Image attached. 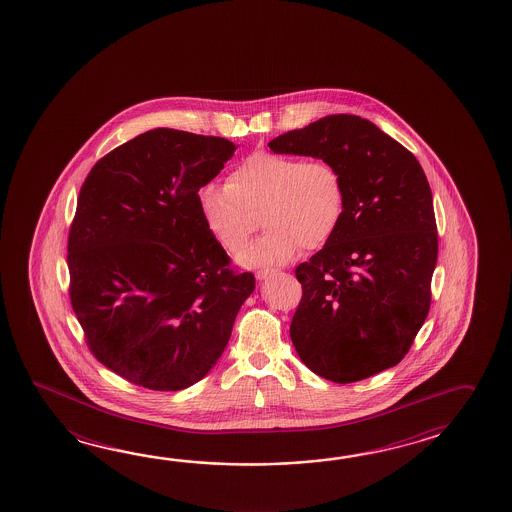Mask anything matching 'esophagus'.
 Returning a JSON list of instances; mask_svg holds the SVG:
<instances>
[{
	"label": "esophagus",
	"instance_id": "esophagus-1",
	"mask_svg": "<svg viewBox=\"0 0 512 512\" xmlns=\"http://www.w3.org/2000/svg\"><path fill=\"white\" fill-rule=\"evenodd\" d=\"M278 271H274V269H261V271L256 272V278L258 280H267V278H271V276H276Z\"/></svg>",
	"mask_w": 512,
	"mask_h": 512
}]
</instances>
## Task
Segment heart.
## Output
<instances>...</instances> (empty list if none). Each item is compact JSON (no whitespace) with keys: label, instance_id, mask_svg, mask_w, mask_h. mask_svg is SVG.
Masks as SVG:
<instances>
[{"label":"heart","instance_id":"heart-1","mask_svg":"<svg viewBox=\"0 0 512 512\" xmlns=\"http://www.w3.org/2000/svg\"><path fill=\"white\" fill-rule=\"evenodd\" d=\"M345 180L329 160H303L252 152L232 169L227 183L209 181L198 191L201 220L221 247L238 252L260 229L269 231L241 252L249 267L280 265L303 249L325 247L345 214Z\"/></svg>","mask_w":512,"mask_h":512}]
</instances>
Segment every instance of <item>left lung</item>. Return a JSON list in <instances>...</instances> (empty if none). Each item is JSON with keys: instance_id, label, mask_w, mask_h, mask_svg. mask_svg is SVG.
<instances>
[{"instance_id": "left-lung-1", "label": "left lung", "mask_w": 512, "mask_h": 512, "mask_svg": "<svg viewBox=\"0 0 512 512\" xmlns=\"http://www.w3.org/2000/svg\"><path fill=\"white\" fill-rule=\"evenodd\" d=\"M276 154L334 163L345 180L340 229L296 267L291 340L325 380L352 383L400 363L431 309L438 232L420 161L374 123L334 114L269 141Z\"/></svg>"}]
</instances>
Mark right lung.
Listing matches in <instances>:
<instances>
[{
  "label": "right lung",
  "mask_w": 512,
  "mask_h": 512,
  "mask_svg": "<svg viewBox=\"0 0 512 512\" xmlns=\"http://www.w3.org/2000/svg\"><path fill=\"white\" fill-rule=\"evenodd\" d=\"M236 145L156 129L92 167L69 231V296L87 347L121 378L151 391L200 381L231 338L254 274L201 220L198 191Z\"/></svg>",
  "instance_id": "right-lung-1"
}]
</instances>
